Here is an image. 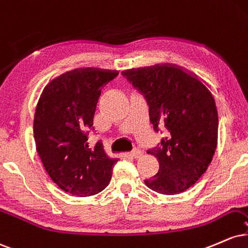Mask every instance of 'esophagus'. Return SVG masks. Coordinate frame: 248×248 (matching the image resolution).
<instances>
[{"label":"esophagus","mask_w":248,"mask_h":248,"mask_svg":"<svg viewBox=\"0 0 248 248\" xmlns=\"http://www.w3.org/2000/svg\"><path fill=\"white\" fill-rule=\"evenodd\" d=\"M142 151L139 150V148H133L132 152H131V155L133 156V158H139V156L142 155Z\"/></svg>","instance_id":"obj_1"}]
</instances>
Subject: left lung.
<instances>
[{
  "label": "left lung",
  "mask_w": 248,
  "mask_h": 248,
  "mask_svg": "<svg viewBox=\"0 0 248 248\" xmlns=\"http://www.w3.org/2000/svg\"><path fill=\"white\" fill-rule=\"evenodd\" d=\"M123 77L144 96L155 132L164 124L166 136L148 151L159 171L145 185L164 195H176L196 183L210 165L218 137L214 96L201 81L177 67L132 69Z\"/></svg>",
  "instance_id": "8db88e82"
}]
</instances>
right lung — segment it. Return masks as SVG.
Returning a JSON list of instances; mask_svg holds the SVG:
<instances>
[{
	"instance_id": "add662e5",
	"label": "right lung",
	"mask_w": 248,
	"mask_h": 248,
	"mask_svg": "<svg viewBox=\"0 0 248 248\" xmlns=\"http://www.w3.org/2000/svg\"><path fill=\"white\" fill-rule=\"evenodd\" d=\"M97 69L61 75L46 87L36 109L37 152L58 187L75 196H92L107 187L118 160L108 158L102 142L89 144L102 89L117 78Z\"/></svg>"
}]
</instances>
